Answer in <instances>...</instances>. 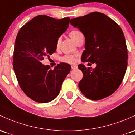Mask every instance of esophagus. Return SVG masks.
Instances as JSON below:
<instances>
[{
  "mask_svg": "<svg viewBox=\"0 0 135 135\" xmlns=\"http://www.w3.org/2000/svg\"><path fill=\"white\" fill-rule=\"evenodd\" d=\"M71 67H72V69H78V66H77L76 65H72V66H71Z\"/></svg>",
  "mask_w": 135,
  "mask_h": 135,
  "instance_id": "34e87169",
  "label": "esophagus"
}]
</instances>
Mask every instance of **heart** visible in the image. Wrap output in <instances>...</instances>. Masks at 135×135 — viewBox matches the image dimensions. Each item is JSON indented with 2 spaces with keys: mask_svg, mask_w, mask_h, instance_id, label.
Segmentation results:
<instances>
[{
  "mask_svg": "<svg viewBox=\"0 0 135 135\" xmlns=\"http://www.w3.org/2000/svg\"><path fill=\"white\" fill-rule=\"evenodd\" d=\"M81 35H83L82 33L78 30H73L72 31H70V33H69V36H70V38H72V40L75 41V42H76V41L78 40V38H79ZM60 39H58L57 40V42H56V47H58L59 45H60ZM62 61H63L65 62H67V63H74L75 59V57L72 56L66 55L62 58Z\"/></svg>",
  "mask_w": 135,
  "mask_h": 135,
  "instance_id": "heart-1",
  "label": "heart"
}]
</instances>
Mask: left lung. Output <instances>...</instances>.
Returning <instances> with one entry per match:
<instances>
[{
    "label": "left lung",
    "mask_w": 135,
    "mask_h": 135,
    "mask_svg": "<svg viewBox=\"0 0 135 135\" xmlns=\"http://www.w3.org/2000/svg\"><path fill=\"white\" fill-rule=\"evenodd\" d=\"M70 23L85 38L81 60L96 63L92 69L78 65L83 74L79 90L94 100L111 95L120 85L128 66V50L122 30L112 19L99 12L71 19Z\"/></svg>",
    "instance_id": "obj_1"
}]
</instances>
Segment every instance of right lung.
<instances>
[{"label": "right lung", "mask_w": 135, "mask_h": 135, "mask_svg": "<svg viewBox=\"0 0 135 135\" xmlns=\"http://www.w3.org/2000/svg\"><path fill=\"white\" fill-rule=\"evenodd\" d=\"M70 18L38 15L26 23L16 38L13 69L22 91L40 103L54 100L70 72V65L60 63L53 70L41 61L55 52L58 38L69 27Z\"/></svg>", "instance_id": "right-lung-1"}]
</instances>
